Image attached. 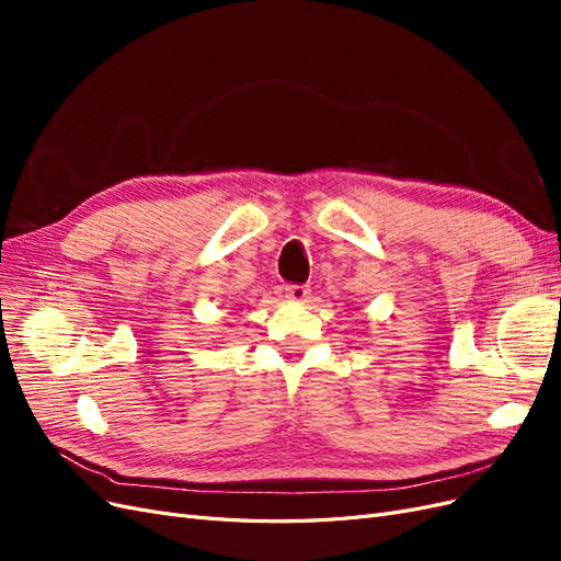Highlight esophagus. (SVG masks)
I'll use <instances>...</instances> for the list:
<instances>
[{
  "label": "esophagus",
  "instance_id": "esophagus-1",
  "mask_svg": "<svg viewBox=\"0 0 561 561\" xmlns=\"http://www.w3.org/2000/svg\"><path fill=\"white\" fill-rule=\"evenodd\" d=\"M309 295H311L309 285H304V283H290V285H285V297H287V299H293V301H307Z\"/></svg>",
  "mask_w": 561,
  "mask_h": 561
}]
</instances>
